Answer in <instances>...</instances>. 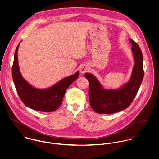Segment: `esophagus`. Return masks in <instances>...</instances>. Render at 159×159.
I'll use <instances>...</instances> for the list:
<instances>
[{
    "instance_id": "1",
    "label": "esophagus",
    "mask_w": 159,
    "mask_h": 159,
    "mask_svg": "<svg viewBox=\"0 0 159 159\" xmlns=\"http://www.w3.org/2000/svg\"><path fill=\"white\" fill-rule=\"evenodd\" d=\"M89 67H88V66H83L81 68H80V72H81V73H82V74H84V73H86V71H88V70H89Z\"/></svg>"
}]
</instances>
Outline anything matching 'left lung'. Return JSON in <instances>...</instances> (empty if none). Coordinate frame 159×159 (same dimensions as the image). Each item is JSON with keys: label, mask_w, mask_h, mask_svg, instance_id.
<instances>
[{"label": "left lung", "mask_w": 159, "mask_h": 159, "mask_svg": "<svg viewBox=\"0 0 159 159\" xmlns=\"http://www.w3.org/2000/svg\"><path fill=\"white\" fill-rule=\"evenodd\" d=\"M131 50L134 66L129 81L118 89H105L98 79L90 73L84 76L89 81L90 105L97 113L112 114L126 109L132 103L144 76L143 58L139 46L131 39Z\"/></svg>", "instance_id": "1"}]
</instances>
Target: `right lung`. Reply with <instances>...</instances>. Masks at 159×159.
Returning a JSON list of instances; mask_svg holds the SVG:
<instances>
[{
  "instance_id": "obj_1",
  "label": "right lung",
  "mask_w": 159,
  "mask_h": 159,
  "mask_svg": "<svg viewBox=\"0 0 159 159\" xmlns=\"http://www.w3.org/2000/svg\"><path fill=\"white\" fill-rule=\"evenodd\" d=\"M17 46L12 66V76L16 91L24 104L27 107L43 112H52L61 105L66 90L79 76V71L66 77L46 89H37L30 85L21 73L18 65Z\"/></svg>"
}]
</instances>
